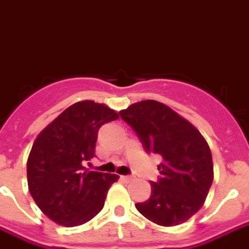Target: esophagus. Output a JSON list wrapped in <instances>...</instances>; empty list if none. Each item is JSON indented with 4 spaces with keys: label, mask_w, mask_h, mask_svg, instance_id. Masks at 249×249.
Segmentation results:
<instances>
[{
    "label": "esophagus",
    "mask_w": 249,
    "mask_h": 249,
    "mask_svg": "<svg viewBox=\"0 0 249 249\" xmlns=\"http://www.w3.org/2000/svg\"><path fill=\"white\" fill-rule=\"evenodd\" d=\"M121 180L124 181H130L131 180V177H129V175H123V177H120Z\"/></svg>",
    "instance_id": "34e87169"
}]
</instances>
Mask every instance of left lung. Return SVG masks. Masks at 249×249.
Masks as SVG:
<instances>
[{"label":"left lung","mask_w":249,"mask_h":249,"mask_svg":"<svg viewBox=\"0 0 249 249\" xmlns=\"http://www.w3.org/2000/svg\"><path fill=\"white\" fill-rule=\"evenodd\" d=\"M147 153L161 156L160 177L151 181V197L135 207L162 226L183 224L201 209L213 179L210 147L201 133L169 106L141 101L119 112Z\"/></svg>","instance_id":"left-lung-1"}]
</instances>
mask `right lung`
<instances>
[{"instance_id": "add662e5", "label": "right lung", "mask_w": 249, "mask_h": 249, "mask_svg": "<svg viewBox=\"0 0 249 249\" xmlns=\"http://www.w3.org/2000/svg\"><path fill=\"white\" fill-rule=\"evenodd\" d=\"M119 119L116 111L93 101L68 107L40 131L28 157L29 192L52 221L78 226L102 210L107 191L119 175L87 171L94 157L98 130Z\"/></svg>"}]
</instances>
